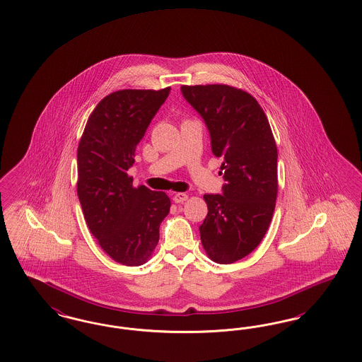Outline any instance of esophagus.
I'll return each instance as SVG.
<instances>
[{
	"label": "esophagus",
	"mask_w": 362,
	"mask_h": 362,
	"mask_svg": "<svg viewBox=\"0 0 362 362\" xmlns=\"http://www.w3.org/2000/svg\"><path fill=\"white\" fill-rule=\"evenodd\" d=\"M188 199L187 194H185V192H177V194H175L174 195V202L175 203H185Z\"/></svg>",
	"instance_id": "esophagus-1"
}]
</instances>
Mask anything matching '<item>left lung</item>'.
I'll return each instance as SVG.
<instances>
[{"label":"left lung","instance_id":"left-lung-1","mask_svg":"<svg viewBox=\"0 0 362 362\" xmlns=\"http://www.w3.org/2000/svg\"><path fill=\"white\" fill-rule=\"evenodd\" d=\"M203 117L211 149L223 158V195H203L207 204L199 233L209 259L232 264L252 253L269 228L277 197V148L259 102L229 85L180 87Z\"/></svg>","mask_w":362,"mask_h":362}]
</instances>
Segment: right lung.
I'll return each instance as SVG.
<instances>
[{
  "mask_svg": "<svg viewBox=\"0 0 362 362\" xmlns=\"http://www.w3.org/2000/svg\"><path fill=\"white\" fill-rule=\"evenodd\" d=\"M171 87L118 90L87 119L78 145L76 191L91 234L113 260L143 265L159 243L171 201L163 191L133 186L128 175L134 151Z\"/></svg>",
  "mask_w": 362,
  "mask_h": 362,
  "instance_id": "add662e5",
  "label": "right lung"
}]
</instances>
